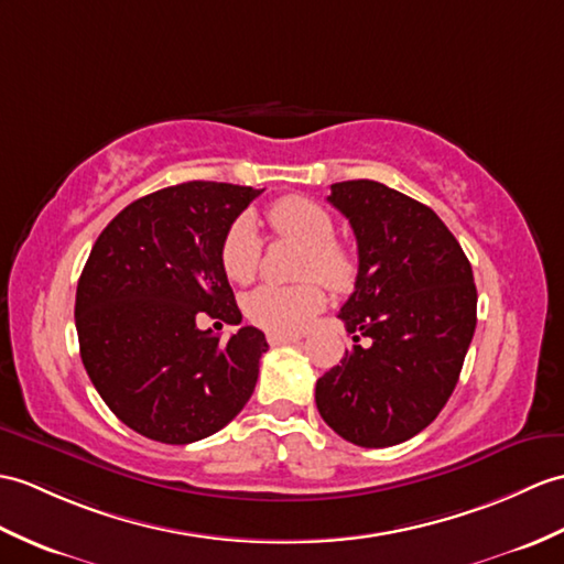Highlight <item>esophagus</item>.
<instances>
[{
	"label": "esophagus",
	"mask_w": 564,
	"mask_h": 564,
	"mask_svg": "<svg viewBox=\"0 0 564 564\" xmlns=\"http://www.w3.org/2000/svg\"><path fill=\"white\" fill-rule=\"evenodd\" d=\"M300 336H281V334H269L271 346H283V344H297Z\"/></svg>",
	"instance_id": "esophagus-1"
}]
</instances>
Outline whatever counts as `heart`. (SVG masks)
<instances>
[{"label": "heart", "instance_id": "b5f03b06", "mask_svg": "<svg viewBox=\"0 0 564 564\" xmlns=\"http://www.w3.org/2000/svg\"><path fill=\"white\" fill-rule=\"evenodd\" d=\"M269 223L276 235L307 247L303 279H317L332 291H348L358 276L356 257L336 242V226L324 206L305 196H285L269 208ZM261 238L250 214L235 218L220 240V267L235 283H247L259 269ZM326 297L317 283L276 285L264 283L245 297V314L252 324L271 334H297L324 310Z\"/></svg>", "mask_w": 564, "mask_h": 564}]
</instances>
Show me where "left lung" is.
I'll list each match as a JSON object with an SVG mask.
<instances>
[{
  "instance_id": "obj_1",
  "label": "left lung",
  "mask_w": 564,
  "mask_h": 564,
  "mask_svg": "<svg viewBox=\"0 0 564 564\" xmlns=\"http://www.w3.org/2000/svg\"><path fill=\"white\" fill-rule=\"evenodd\" d=\"M329 204L358 242L356 291L338 312L356 346L317 379L314 401L336 435L391 447L435 421L459 382L476 332L474 271L430 206L382 182H336Z\"/></svg>"
}]
</instances>
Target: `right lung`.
<instances>
[{
	"label": "right lung",
	"instance_id": "1",
	"mask_svg": "<svg viewBox=\"0 0 564 564\" xmlns=\"http://www.w3.org/2000/svg\"><path fill=\"white\" fill-rule=\"evenodd\" d=\"M261 192L202 180L159 189L122 208L88 254L74 307L84 368L143 437L204 440L252 397L264 334L242 326L220 344L196 322H242L220 240Z\"/></svg>",
	"mask_w": 564,
	"mask_h": 564
}]
</instances>
